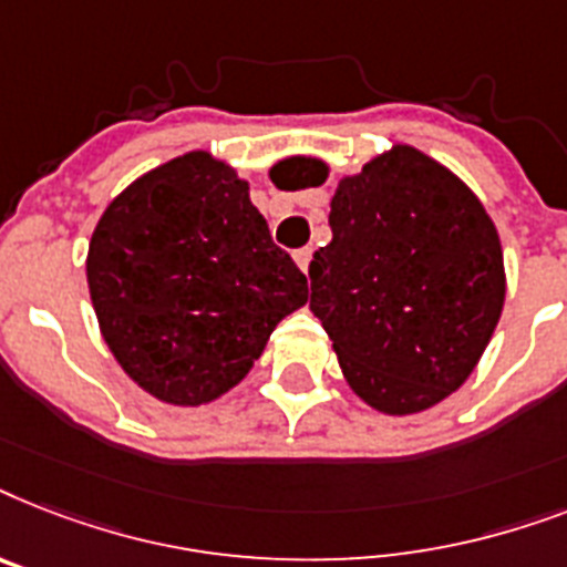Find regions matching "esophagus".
Here are the masks:
<instances>
[{
    "label": "esophagus",
    "mask_w": 567,
    "mask_h": 567,
    "mask_svg": "<svg viewBox=\"0 0 567 567\" xmlns=\"http://www.w3.org/2000/svg\"><path fill=\"white\" fill-rule=\"evenodd\" d=\"M310 260H312V248H298L296 262H298V269L305 271V275H307V269H310Z\"/></svg>",
    "instance_id": "esophagus-1"
}]
</instances>
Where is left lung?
<instances>
[{
	"label": "left lung",
	"instance_id": "left-lung-1",
	"mask_svg": "<svg viewBox=\"0 0 567 567\" xmlns=\"http://www.w3.org/2000/svg\"><path fill=\"white\" fill-rule=\"evenodd\" d=\"M296 187H321L324 161H298ZM330 246L310 262V310L354 395L415 415L477 369L506 301L504 248L460 175L395 143L330 198Z\"/></svg>",
	"mask_w": 567,
	"mask_h": 567
}]
</instances>
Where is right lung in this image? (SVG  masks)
<instances>
[{
  "label": "right lung",
  "instance_id": "add662e5",
  "mask_svg": "<svg viewBox=\"0 0 567 567\" xmlns=\"http://www.w3.org/2000/svg\"><path fill=\"white\" fill-rule=\"evenodd\" d=\"M87 287L113 360L143 392L202 406L246 378L307 278L248 181L196 148L131 181L90 237Z\"/></svg>",
  "mask_w": 567,
  "mask_h": 567
}]
</instances>
